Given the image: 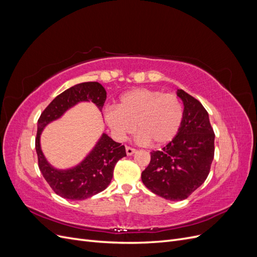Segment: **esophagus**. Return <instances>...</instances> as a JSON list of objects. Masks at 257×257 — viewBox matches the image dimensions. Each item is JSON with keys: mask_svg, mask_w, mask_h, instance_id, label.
Segmentation results:
<instances>
[{"mask_svg": "<svg viewBox=\"0 0 257 257\" xmlns=\"http://www.w3.org/2000/svg\"><path fill=\"white\" fill-rule=\"evenodd\" d=\"M125 150H126L127 155H132L136 152V149H134V148H132V147H127V146L125 147Z\"/></svg>", "mask_w": 257, "mask_h": 257, "instance_id": "esophagus-1", "label": "esophagus"}]
</instances>
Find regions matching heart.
Returning a JSON list of instances; mask_svg holds the SVG:
<instances>
[{"mask_svg":"<svg viewBox=\"0 0 257 257\" xmlns=\"http://www.w3.org/2000/svg\"><path fill=\"white\" fill-rule=\"evenodd\" d=\"M183 105L174 93L139 88L120 97L118 107H107L104 115L118 139L139 133L138 141L162 146L173 141L183 121Z\"/></svg>","mask_w":257,"mask_h":257,"instance_id":"1","label":"heart"}]
</instances>
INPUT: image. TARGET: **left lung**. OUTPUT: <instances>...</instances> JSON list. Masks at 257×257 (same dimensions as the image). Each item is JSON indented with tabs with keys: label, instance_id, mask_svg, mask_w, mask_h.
<instances>
[{
	"label": "left lung",
	"instance_id": "1",
	"mask_svg": "<svg viewBox=\"0 0 257 257\" xmlns=\"http://www.w3.org/2000/svg\"><path fill=\"white\" fill-rule=\"evenodd\" d=\"M177 95L184 105L180 130L161 151L151 152L149 165L142 173L147 188L169 200H183L197 190L214 157V132L207 110L183 90Z\"/></svg>",
	"mask_w": 257,
	"mask_h": 257
}]
</instances>
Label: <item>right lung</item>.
Returning a JSON list of instances; mask_svg holds the SVG:
<instances>
[{"mask_svg": "<svg viewBox=\"0 0 257 257\" xmlns=\"http://www.w3.org/2000/svg\"><path fill=\"white\" fill-rule=\"evenodd\" d=\"M106 94V90L98 82L78 83L54 98L37 121L35 149L38 167L50 188L61 197L81 200L104 191L111 181L116 162L126 157L125 147L103 134L94 149L79 165L71 169L59 170L49 164L42 152L40 144L42 131L48 123L59 119L67 109L79 102L91 100L102 111Z\"/></svg>", "mask_w": 257, "mask_h": 257, "instance_id": "right-lung-1", "label": "right lung"}]
</instances>
